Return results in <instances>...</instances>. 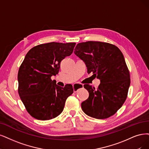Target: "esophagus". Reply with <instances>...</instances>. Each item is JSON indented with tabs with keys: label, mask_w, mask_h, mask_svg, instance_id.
<instances>
[{
	"label": "esophagus",
	"mask_w": 149,
	"mask_h": 149,
	"mask_svg": "<svg viewBox=\"0 0 149 149\" xmlns=\"http://www.w3.org/2000/svg\"><path fill=\"white\" fill-rule=\"evenodd\" d=\"M84 87V85L80 84H75L73 85V88L74 91L75 93L78 90V88H81Z\"/></svg>",
	"instance_id": "obj_1"
}]
</instances>
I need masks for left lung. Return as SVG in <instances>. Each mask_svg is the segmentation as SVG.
<instances>
[{
    "instance_id": "1",
    "label": "left lung",
    "mask_w": 149,
    "mask_h": 149,
    "mask_svg": "<svg viewBox=\"0 0 149 149\" xmlns=\"http://www.w3.org/2000/svg\"><path fill=\"white\" fill-rule=\"evenodd\" d=\"M74 53L84 61L88 73L92 72L101 81L97 89L84 85L89 97L81 102L83 111L97 119L112 116L123 106L130 85L123 53L112 44L95 41L78 43Z\"/></svg>"
}]
</instances>
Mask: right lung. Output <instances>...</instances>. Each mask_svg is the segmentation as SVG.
<instances>
[{
	"label": "right lung",
	"instance_id": "1",
	"mask_svg": "<svg viewBox=\"0 0 149 149\" xmlns=\"http://www.w3.org/2000/svg\"><path fill=\"white\" fill-rule=\"evenodd\" d=\"M75 44H40L26 54L18 70V93L32 117L48 120L63 112L66 100L74 92L73 87L70 84L61 87L51 77L58 74L61 61L72 53Z\"/></svg>",
	"mask_w": 149,
	"mask_h": 149
}]
</instances>
